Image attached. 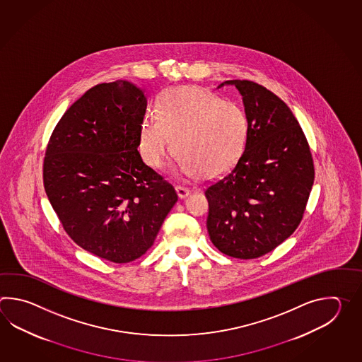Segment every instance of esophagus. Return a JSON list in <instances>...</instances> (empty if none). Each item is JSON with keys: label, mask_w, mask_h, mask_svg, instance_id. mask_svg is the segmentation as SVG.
<instances>
[{"label": "esophagus", "mask_w": 362, "mask_h": 362, "mask_svg": "<svg viewBox=\"0 0 362 362\" xmlns=\"http://www.w3.org/2000/svg\"><path fill=\"white\" fill-rule=\"evenodd\" d=\"M176 192H177L178 198L180 199H184L186 197H189V194H190V190L187 189V187H185V186H176Z\"/></svg>", "instance_id": "1"}]
</instances>
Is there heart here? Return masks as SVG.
I'll list each match as a JSON object with an SVG mask.
<instances>
[{
    "instance_id": "1",
    "label": "heart",
    "mask_w": 362,
    "mask_h": 362,
    "mask_svg": "<svg viewBox=\"0 0 362 362\" xmlns=\"http://www.w3.org/2000/svg\"><path fill=\"white\" fill-rule=\"evenodd\" d=\"M156 116L139 125V150L153 168H160L175 150L177 170L186 177L223 176L246 148L248 119L238 103L198 86L172 88L156 98Z\"/></svg>"
}]
</instances>
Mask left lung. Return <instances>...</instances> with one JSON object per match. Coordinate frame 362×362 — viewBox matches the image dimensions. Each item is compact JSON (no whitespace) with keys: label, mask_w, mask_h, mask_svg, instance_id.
<instances>
[{"label":"left lung","mask_w":362,"mask_h":362,"mask_svg":"<svg viewBox=\"0 0 362 362\" xmlns=\"http://www.w3.org/2000/svg\"><path fill=\"white\" fill-rule=\"evenodd\" d=\"M242 95L248 139L239 162L206 189L207 229L218 251L256 259L299 226L315 181L313 159L299 122L262 85L228 80Z\"/></svg>","instance_id":"left-lung-1"}]
</instances>
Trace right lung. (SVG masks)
<instances>
[{
	"instance_id": "right-lung-1",
	"label": "right lung",
	"mask_w": 362,
	"mask_h": 362,
	"mask_svg": "<svg viewBox=\"0 0 362 362\" xmlns=\"http://www.w3.org/2000/svg\"><path fill=\"white\" fill-rule=\"evenodd\" d=\"M146 106L144 90L127 80L93 86L62 116L44 159L45 192L63 229L116 264L153 246L178 199L137 150Z\"/></svg>"
}]
</instances>
